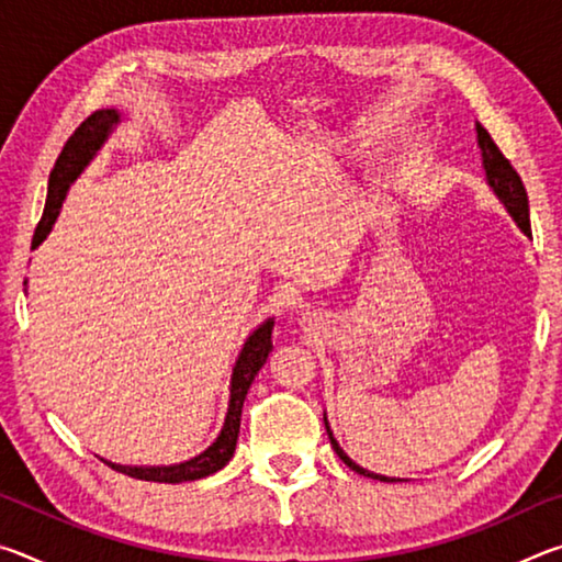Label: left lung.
Listing matches in <instances>:
<instances>
[{
    "label": "left lung",
    "instance_id": "8db88e82",
    "mask_svg": "<svg viewBox=\"0 0 562 562\" xmlns=\"http://www.w3.org/2000/svg\"><path fill=\"white\" fill-rule=\"evenodd\" d=\"M475 138H479V148H481V160H483V173H486V183L493 190V195L498 198V203L506 207L508 215L516 221V225L520 227L522 235L530 237V211H528V193H526V186H522L520 176L516 173V168L510 166V160L501 154L498 146L493 144L491 133L481 126L479 121H475ZM325 429L329 434V441H331V449L337 451V456L341 461H345L351 471H357L359 475H367V479H374V481H384V483H394V481H402V479H392V475H379L374 471H367L361 469L359 463H355L349 459V456L341 451L339 441L335 439V434L329 429V422H327V414H325Z\"/></svg>",
    "mask_w": 562,
    "mask_h": 562
}]
</instances>
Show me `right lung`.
<instances>
[{
	"label": "right lung",
	"mask_w": 562,
	"mask_h": 562,
	"mask_svg": "<svg viewBox=\"0 0 562 562\" xmlns=\"http://www.w3.org/2000/svg\"><path fill=\"white\" fill-rule=\"evenodd\" d=\"M119 123H121L119 109H99L74 131V136L69 140H66L61 156L56 158L54 170L49 176L44 215L40 225H36L32 250H36V247L46 240V235L52 233L69 188L76 183V178L89 168L91 160L97 158V154L103 148V144H106L111 133L116 131ZM24 290H26V280H24ZM272 327H274V317H268L262 325H258L250 331V337L245 339V345L235 359V367L231 374V398H227L223 429L203 453H198L193 459H188L183 463H173V465H119V463L106 461L111 469L126 473L131 479L156 481V483L198 481V479H205V475H213L215 471H221L235 453L247 389H250L252 379L258 376V372L272 351Z\"/></svg>",
	"instance_id": "1"
}]
</instances>
